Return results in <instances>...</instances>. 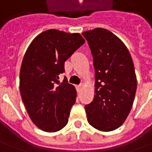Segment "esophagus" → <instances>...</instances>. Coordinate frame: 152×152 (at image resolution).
<instances>
[{
	"instance_id": "esophagus-1",
	"label": "esophagus",
	"mask_w": 152,
	"mask_h": 152,
	"mask_svg": "<svg viewBox=\"0 0 152 152\" xmlns=\"http://www.w3.org/2000/svg\"><path fill=\"white\" fill-rule=\"evenodd\" d=\"M81 90H82V86H76V91H77V92H78V93L81 92Z\"/></svg>"
}]
</instances>
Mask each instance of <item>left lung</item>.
<instances>
[{
	"mask_svg": "<svg viewBox=\"0 0 152 152\" xmlns=\"http://www.w3.org/2000/svg\"><path fill=\"white\" fill-rule=\"evenodd\" d=\"M95 70V95L85 106L87 121L101 131L120 127L133 106L137 80L127 47L107 29L86 31Z\"/></svg>",
	"mask_w": 152,
	"mask_h": 152,
	"instance_id": "8db88e82",
	"label": "left lung"
}]
</instances>
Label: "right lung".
I'll use <instances>...</instances> for the list:
<instances>
[{"instance_id": "1", "label": "right lung", "mask_w": 152, "mask_h": 152, "mask_svg": "<svg viewBox=\"0 0 152 152\" xmlns=\"http://www.w3.org/2000/svg\"><path fill=\"white\" fill-rule=\"evenodd\" d=\"M85 43L81 34L49 29L28 46L20 70V93L33 123L46 132H56L68 123L76 102L75 86L59 75L65 61Z\"/></svg>"}]
</instances>
